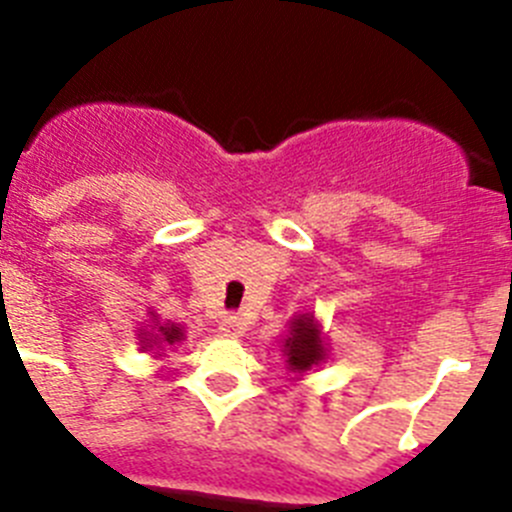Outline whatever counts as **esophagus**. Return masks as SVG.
Segmentation results:
<instances>
[{
  "instance_id": "1",
  "label": "esophagus",
  "mask_w": 512,
  "mask_h": 512,
  "mask_svg": "<svg viewBox=\"0 0 512 512\" xmlns=\"http://www.w3.org/2000/svg\"><path fill=\"white\" fill-rule=\"evenodd\" d=\"M246 328L248 323L246 318H241V315H223V318H220V333H223V336L238 338L246 333Z\"/></svg>"
}]
</instances>
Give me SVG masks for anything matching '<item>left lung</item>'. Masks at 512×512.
<instances>
[{"label":"left lung","instance_id":"1","mask_svg":"<svg viewBox=\"0 0 512 512\" xmlns=\"http://www.w3.org/2000/svg\"><path fill=\"white\" fill-rule=\"evenodd\" d=\"M325 343L320 336V325L315 323L310 312L300 315V318H292L289 323V333L284 338V359H287V369L297 377L318 366L325 359Z\"/></svg>","mask_w":512,"mask_h":512}]
</instances>
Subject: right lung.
<instances>
[{
  "instance_id": "obj_1",
  "label": "right lung",
  "mask_w": 512,
  "mask_h": 512,
  "mask_svg": "<svg viewBox=\"0 0 512 512\" xmlns=\"http://www.w3.org/2000/svg\"><path fill=\"white\" fill-rule=\"evenodd\" d=\"M140 348L143 351H151V354L161 356L166 346H174V343L184 341V328L176 323H161L156 312H151V325H143L138 330Z\"/></svg>"
}]
</instances>
